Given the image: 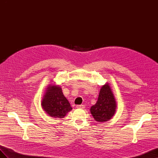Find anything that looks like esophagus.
Listing matches in <instances>:
<instances>
[{
	"label": "esophagus",
	"mask_w": 158,
	"mask_h": 158,
	"mask_svg": "<svg viewBox=\"0 0 158 158\" xmlns=\"http://www.w3.org/2000/svg\"><path fill=\"white\" fill-rule=\"evenodd\" d=\"M76 108L84 109V108H85V106H84V105H78V106H76Z\"/></svg>",
	"instance_id": "34e87169"
}]
</instances>
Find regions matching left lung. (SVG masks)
<instances>
[{
    "label": "left lung",
    "mask_w": 158,
    "mask_h": 158,
    "mask_svg": "<svg viewBox=\"0 0 158 158\" xmlns=\"http://www.w3.org/2000/svg\"><path fill=\"white\" fill-rule=\"evenodd\" d=\"M117 103L109 84L103 85L100 89L98 102L90 108L95 121L103 123L111 119L116 111Z\"/></svg>",
    "instance_id": "1"
}]
</instances>
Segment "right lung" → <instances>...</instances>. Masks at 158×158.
Here are the masks:
<instances>
[{
	"instance_id": "1",
	"label": "right lung",
	"mask_w": 158,
	"mask_h": 158,
	"mask_svg": "<svg viewBox=\"0 0 158 158\" xmlns=\"http://www.w3.org/2000/svg\"><path fill=\"white\" fill-rule=\"evenodd\" d=\"M41 107L50 117L63 118L73 108L63 95L59 85L50 84L45 90Z\"/></svg>"
}]
</instances>
